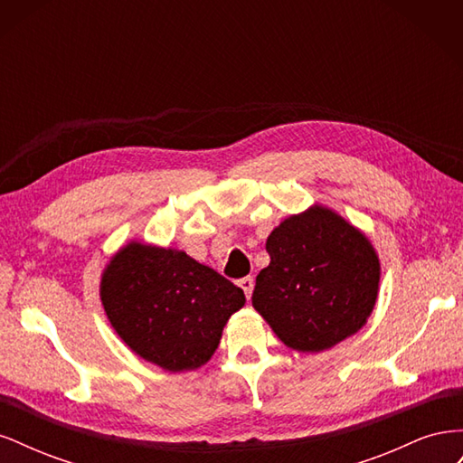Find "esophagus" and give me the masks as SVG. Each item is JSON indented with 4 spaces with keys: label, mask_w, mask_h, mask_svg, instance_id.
<instances>
[{
    "label": "esophagus",
    "mask_w": 463,
    "mask_h": 463,
    "mask_svg": "<svg viewBox=\"0 0 463 463\" xmlns=\"http://www.w3.org/2000/svg\"><path fill=\"white\" fill-rule=\"evenodd\" d=\"M237 286H240V288L245 291V298L249 299V298H250V293H253L255 279L250 278V276H245V278H241V279H240V282H237Z\"/></svg>",
    "instance_id": "obj_1"
}]
</instances>
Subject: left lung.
<instances>
[{
	"label": "left lung",
	"instance_id": "left-lung-1",
	"mask_svg": "<svg viewBox=\"0 0 463 463\" xmlns=\"http://www.w3.org/2000/svg\"><path fill=\"white\" fill-rule=\"evenodd\" d=\"M255 311L288 347L318 354L365 326L378 298L381 260L369 237L332 208L286 218L266 240Z\"/></svg>",
	"mask_w": 463,
	"mask_h": 463
}]
</instances>
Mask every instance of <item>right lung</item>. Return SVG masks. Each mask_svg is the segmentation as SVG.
Returning a JSON list of instances; mask_svg holds the SVG:
<instances>
[{
	"instance_id": "obj_1",
	"label": "right lung",
	"mask_w": 463,
	"mask_h": 463,
	"mask_svg": "<svg viewBox=\"0 0 463 463\" xmlns=\"http://www.w3.org/2000/svg\"><path fill=\"white\" fill-rule=\"evenodd\" d=\"M100 299L131 352L170 373L194 371L214 355L243 289L179 249L129 241L109 259Z\"/></svg>"
}]
</instances>
